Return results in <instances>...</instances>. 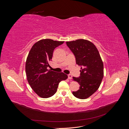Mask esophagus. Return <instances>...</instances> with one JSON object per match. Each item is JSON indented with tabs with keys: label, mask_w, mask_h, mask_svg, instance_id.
<instances>
[{
	"label": "esophagus",
	"mask_w": 129,
	"mask_h": 129,
	"mask_svg": "<svg viewBox=\"0 0 129 129\" xmlns=\"http://www.w3.org/2000/svg\"><path fill=\"white\" fill-rule=\"evenodd\" d=\"M68 79L71 80V79H72L73 76H72V75H71V74H68Z\"/></svg>",
	"instance_id": "esophagus-1"
}]
</instances>
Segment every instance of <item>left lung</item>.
Segmentation results:
<instances>
[{"instance_id": "obj_1", "label": "left lung", "mask_w": 129, "mask_h": 129, "mask_svg": "<svg viewBox=\"0 0 129 129\" xmlns=\"http://www.w3.org/2000/svg\"><path fill=\"white\" fill-rule=\"evenodd\" d=\"M66 44L75 56L76 64L81 66L80 76L73 77L80 85V89L73 94L78 99H87L97 90L103 77V63L99 50L87 40L68 41Z\"/></svg>"}]
</instances>
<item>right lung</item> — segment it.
<instances>
[{
	"label": "right lung",
	"mask_w": 129,
	"mask_h": 129,
	"mask_svg": "<svg viewBox=\"0 0 129 129\" xmlns=\"http://www.w3.org/2000/svg\"><path fill=\"white\" fill-rule=\"evenodd\" d=\"M63 42L42 39L34 44L28 53L25 66L27 79L34 91L42 98L54 95L60 82L68 78L63 73L47 69L50 67L49 62L52 60L54 49Z\"/></svg>",
	"instance_id": "add662e5"
}]
</instances>
